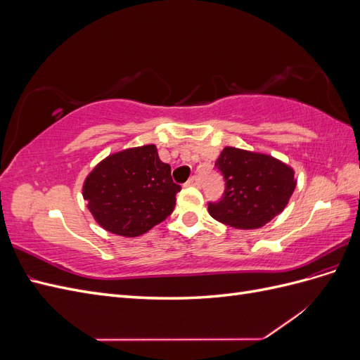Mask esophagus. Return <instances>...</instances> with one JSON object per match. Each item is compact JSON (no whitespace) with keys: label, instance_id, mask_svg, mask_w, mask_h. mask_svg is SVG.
<instances>
[{"label":"esophagus","instance_id":"esophagus-1","mask_svg":"<svg viewBox=\"0 0 360 360\" xmlns=\"http://www.w3.org/2000/svg\"><path fill=\"white\" fill-rule=\"evenodd\" d=\"M186 186H195V188H200L201 186V180L198 176H193L186 181Z\"/></svg>","mask_w":360,"mask_h":360}]
</instances>
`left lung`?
<instances>
[{
  "label": "left lung",
  "mask_w": 360,
  "mask_h": 360,
  "mask_svg": "<svg viewBox=\"0 0 360 360\" xmlns=\"http://www.w3.org/2000/svg\"><path fill=\"white\" fill-rule=\"evenodd\" d=\"M214 167L222 174V198L209 202L216 221L242 230L270 222L285 209L296 188L294 171L269 155L225 147Z\"/></svg>",
  "instance_id": "1"
}]
</instances>
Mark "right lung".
<instances>
[{"label":"right lung","mask_w":360,"mask_h":360,"mask_svg":"<svg viewBox=\"0 0 360 360\" xmlns=\"http://www.w3.org/2000/svg\"><path fill=\"white\" fill-rule=\"evenodd\" d=\"M180 189L172 181L171 167L150 144L103 159L85 179L82 195L106 231L136 237L167 219Z\"/></svg>","instance_id":"right-lung-1"}]
</instances>
